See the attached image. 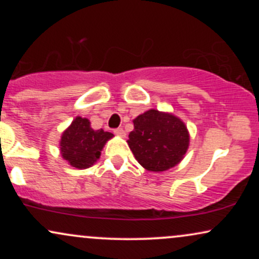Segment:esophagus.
<instances>
[{
	"mask_svg": "<svg viewBox=\"0 0 259 259\" xmlns=\"http://www.w3.org/2000/svg\"><path fill=\"white\" fill-rule=\"evenodd\" d=\"M114 134L117 136H120V138H125V135H126L125 132H124L123 127H118V129H115L114 130Z\"/></svg>",
	"mask_w": 259,
	"mask_h": 259,
	"instance_id": "obj_1",
	"label": "esophagus"
}]
</instances>
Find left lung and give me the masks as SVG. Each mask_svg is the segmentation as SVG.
I'll return each mask as SVG.
<instances>
[{
    "label": "left lung",
    "mask_w": 259,
    "mask_h": 259,
    "mask_svg": "<svg viewBox=\"0 0 259 259\" xmlns=\"http://www.w3.org/2000/svg\"><path fill=\"white\" fill-rule=\"evenodd\" d=\"M130 150L146 170L159 173L174 168L185 156L190 144L189 130L173 113L148 109L133 120Z\"/></svg>",
    "instance_id": "left-lung-1"
}]
</instances>
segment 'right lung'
Segmentation results:
<instances>
[{"label": "right lung", "mask_w": 259, "mask_h": 259, "mask_svg": "<svg viewBox=\"0 0 259 259\" xmlns=\"http://www.w3.org/2000/svg\"><path fill=\"white\" fill-rule=\"evenodd\" d=\"M113 134L103 129L94 130L88 118L75 117L69 126L62 133L59 152L62 158L74 168H90L97 162L106 142Z\"/></svg>", "instance_id": "right-lung-1"}]
</instances>
